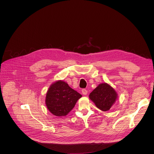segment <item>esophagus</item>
<instances>
[{
	"label": "esophagus",
	"instance_id": "34e87169",
	"mask_svg": "<svg viewBox=\"0 0 154 154\" xmlns=\"http://www.w3.org/2000/svg\"><path fill=\"white\" fill-rule=\"evenodd\" d=\"M82 94H83V95H86L87 93H88V91H87L86 90H85V89H83L82 91Z\"/></svg>",
	"mask_w": 154,
	"mask_h": 154
}]
</instances>
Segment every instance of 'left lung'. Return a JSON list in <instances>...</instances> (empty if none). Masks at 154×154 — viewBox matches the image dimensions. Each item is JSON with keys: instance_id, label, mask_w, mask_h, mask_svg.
Here are the masks:
<instances>
[{"instance_id": "1", "label": "left lung", "mask_w": 154, "mask_h": 154, "mask_svg": "<svg viewBox=\"0 0 154 154\" xmlns=\"http://www.w3.org/2000/svg\"><path fill=\"white\" fill-rule=\"evenodd\" d=\"M89 98L100 110L106 112L115 103L118 96L112 86L106 83H102L90 94Z\"/></svg>"}]
</instances>
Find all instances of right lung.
<instances>
[{"mask_svg": "<svg viewBox=\"0 0 154 154\" xmlns=\"http://www.w3.org/2000/svg\"><path fill=\"white\" fill-rule=\"evenodd\" d=\"M82 95L73 90L67 83L57 80L49 88L45 103L49 111L55 116H66L74 108Z\"/></svg>", "mask_w": 154, "mask_h": 154, "instance_id": "right-lung-1", "label": "right lung"}]
</instances>
